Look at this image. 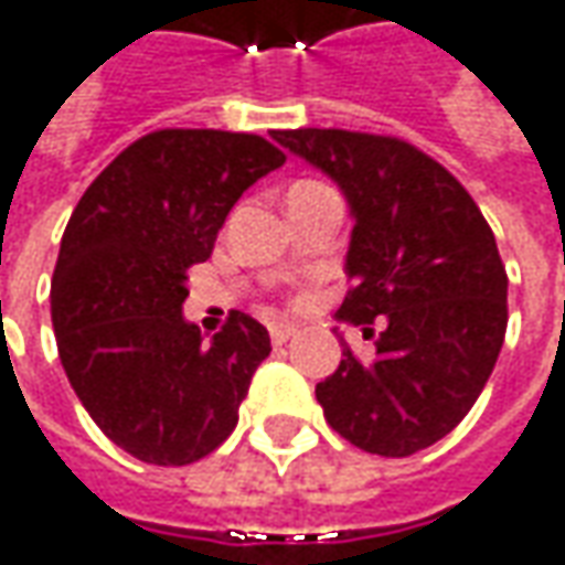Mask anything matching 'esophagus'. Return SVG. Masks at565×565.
Segmentation results:
<instances>
[{
  "label": "esophagus",
  "mask_w": 565,
  "mask_h": 565,
  "mask_svg": "<svg viewBox=\"0 0 565 565\" xmlns=\"http://www.w3.org/2000/svg\"><path fill=\"white\" fill-rule=\"evenodd\" d=\"M294 331H297V328H294V324H287V321H271V324H268L271 343H278V347L290 341V338H294Z\"/></svg>",
  "instance_id": "obj_1"
}]
</instances>
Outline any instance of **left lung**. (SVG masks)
<instances>
[{"instance_id":"8db88e82","label":"left lung","mask_w":565,"mask_h":565,"mask_svg":"<svg viewBox=\"0 0 565 565\" xmlns=\"http://www.w3.org/2000/svg\"><path fill=\"white\" fill-rule=\"evenodd\" d=\"M321 168L353 212L338 319L375 353L343 343L316 384L328 425L379 457H413L450 435L488 384L507 334V268L476 200L447 168L384 134L300 127L271 134Z\"/></svg>"}]
</instances>
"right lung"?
Segmentation results:
<instances>
[{"label":"right lung","mask_w":565,"mask_h":565,"mask_svg":"<svg viewBox=\"0 0 565 565\" xmlns=\"http://www.w3.org/2000/svg\"><path fill=\"white\" fill-rule=\"evenodd\" d=\"M281 166V149L256 134L166 127L118 152L71 212L52 275L58 360L130 457L186 466L237 428L271 341L234 309L205 343L181 316L186 268L212 256L246 186Z\"/></svg>","instance_id":"obj_1"}]
</instances>
